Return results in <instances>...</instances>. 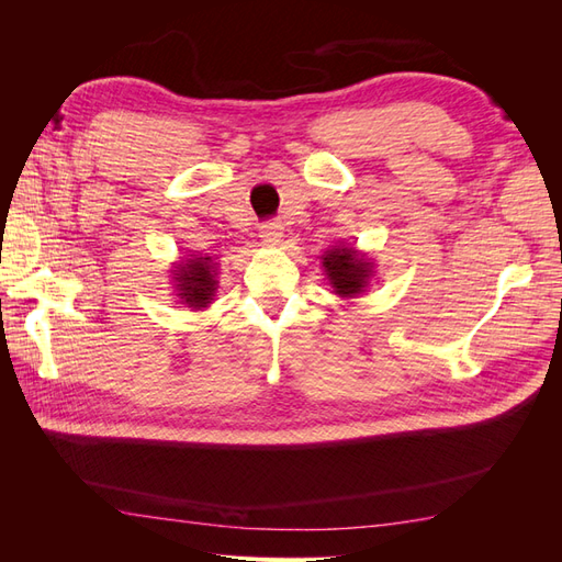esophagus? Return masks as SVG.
<instances>
[{
    "label": "esophagus",
    "instance_id": "obj_1",
    "mask_svg": "<svg viewBox=\"0 0 562 562\" xmlns=\"http://www.w3.org/2000/svg\"><path fill=\"white\" fill-rule=\"evenodd\" d=\"M281 236H283V227L279 223H265L260 227V239L269 246H277L281 244Z\"/></svg>",
    "mask_w": 562,
    "mask_h": 562
}]
</instances>
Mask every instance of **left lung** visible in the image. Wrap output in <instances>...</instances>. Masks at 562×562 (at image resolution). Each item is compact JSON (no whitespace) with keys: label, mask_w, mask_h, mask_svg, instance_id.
<instances>
[{"label":"left lung","mask_w":562,"mask_h":562,"mask_svg":"<svg viewBox=\"0 0 562 562\" xmlns=\"http://www.w3.org/2000/svg\"><path fill=\"white\" fill-rule=\"evenodd\" d=\"M323 269L333 285L335 295L356 297L368 288L372 277V262L363 252L349 246H335L323 255Z\"/></svg>","instance_id":"1"}]
</instances>
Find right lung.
Here are the masks:
<instances>
[{"label":"right lung","mask_w":562,"mask_h":562,"mask_svg":"<svg viewBox=\"0 0 562 562\" xmlns=\"http://www.w3.org/2000/svg\"><path fill=\"white\" fill-rule=\"evenodd\" d=\"M173 281L182 304L192 310L209 307L215 297V262L211 258H187L176 265Z\"/></svg>","instance_id":"obj_1"}]
</instances>
